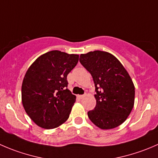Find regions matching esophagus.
Here are the masks:
<instances>
[{"instance_id": "esophagus-1", "label": "esophagus", "mask_w": 158, "mask_h": 158, "mask_svg": "<svg viewBox=\"0 0 158 158\" xmlns=\"http://www.w3.org/2000/svg\"><path fill=\"white\" fill-rule=\"evenodd\" d=\"M84 96H85V95H78V98H79V99H82Z\"/></svg>"}]
</instances>
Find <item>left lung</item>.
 <instances>
[{
	"label": "left lung",
	"instance_id": "1",
	"mask_svg": "<svg viewBox=\"0 0 158 158\" xmlns=\"http://www.w3.org/2000/svg\"><path fill=\"white\" fill-rule=\"evenodd\" d=\"M79 62L89 72L96 87V105L88 112L89 120L102 130L121 125L134 105L135 87L129 73L107 52L81 54Z\"/></svg>",
	"mask_w": 158,
	"mask_h": 158
}]
</instances>
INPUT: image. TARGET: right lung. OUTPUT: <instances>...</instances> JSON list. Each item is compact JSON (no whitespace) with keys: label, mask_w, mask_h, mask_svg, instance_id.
Here are the masks:
<instances>
[{"label":"right lung","mask_w":158,"mask_h":158,"mask_svg":"<svg viewBox=\"0 0 158 158\" xmlns=\"http://www.w3.org/2000/svg\"><path fill=\"white\" fill-rule=\"evenodd\" d=\"M79 55L54 50L42 55L27 70L21 85L24 110L35 124L54 129L69 117L76 96L67 89V76Z\"/></svg>","instance_id":"1"}]
</instances>
